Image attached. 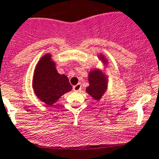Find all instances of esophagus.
I'll return each mask as SVG.
<instances>
[{
	"label": "esophagus",
	"mask_w": 159,
	"mask_h": 159,
	"mask_svg": "<svg viewBox=\"0 0 159 159\" xmlns=\"http://www.w3.org/2000/svg\"><path fill=\"white\" fill-rule=\"evenodd\" d=\"M73 89H74V91H75V92H78V91H80V90L81 89V85L80 83H78L76 85H74V86H73Z\"/></svg>",
	"instance_id": "1"
}]
</instances>
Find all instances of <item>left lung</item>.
Here are the masks:
<instances>
[{
  "instance_id": "left-lung-1",
  "label": "left lung",
  "mask_w": 159,
  "mask_h": 159,
  "mask_svg": "<svg viewBox=\"0 0 159 159\" xmlns=\"http://www.w3.org/2000/svg\"><path fill=\"white\" fill-rule=\"evenodd\" d=\"M97 58L104 66V69L95 67L88 74L89 86L85 89L87 93L94 100L99 101L107 92L109 84V76L107 74L108 60L102 53H97Z\"/></svg>"
}]
</instances>
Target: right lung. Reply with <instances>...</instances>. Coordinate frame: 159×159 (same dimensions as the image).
I'll use <instances>...</instances> for the list:
<instances>
[{
	"label": "right lung",
	"instance_id": "right-lung-1",
	"mask_svg": "<svg viewBox=\"0 0 159 159\" xmlns=\"http://www.w3.org/2000/svg\"><path fill=\"white\" fill-rule=\"evenodd\" d=\"M32 89L39 100L48 106L72 90L66 75L57 71L56 62L52 59L51 53L43 55L37 62L32 78Z\"/></svg>",
	"mask_w": 159,
	"mask_h": 159
}]
</instances>
